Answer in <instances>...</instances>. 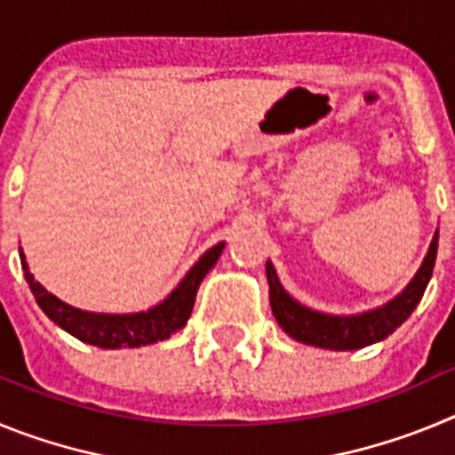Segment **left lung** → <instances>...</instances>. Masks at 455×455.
I'll use <instances>...</instances> for the list:
<instances>
[{"mask_svg":"<svg viewBox=\"0 0 455 455\" xmlns=\"http://www.w3.org/2000/svg\"><path fill=\"white\" fill-rule=\"evenodd\" d=\"M437 257V232L431 241L428 255L424 257V264L412 277V283L405 287L403 293L389 300L383 307L364 312L357 316H332L321 315L315 309L303 307L300 303L289 296L283 289L280 280L275 275V268L271 262H267V277H268V296H271V309L275 321L280 323L289 337L296 341H303L309 347L332 348V351H355L364 348L369 344L385 339L392 335L405 319H408L415 307L419 305L424 296L428 280L433 275Z\"/></svg>","mask_w":455,"mask_h":455,"instance_id":"obj_1","label":"left lung"}]
</instances>
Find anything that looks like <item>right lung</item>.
<instances>
[{"instance_id": "add662e5", "label": "right lung", "mask_w": 455, "mask_h": 455, "mask_svg": "<svg viewBox=\"0 0 455 455\" xmlns=\"http://www.w3.org/2000/svg\"><path fill=\"white\" fill-rule=\"evenodd\" d=\"M223 246L225 243L209 248L196 262V267L187 273L180 287L164 303L148 309V312H139V315H92V312H82L77 307H70L68 303L56 299L54 293H50L45 287H40L36 283L34 275L27 268L22 252H20V259H22L24 280L29 283L36 303L40 305V309L56 325H61L63 331L70 332L72 337H77V339L86 341V344H92V347L134 348L166 339L172 332H178L180 328L187 325L200 283L209 273V268L216 264V259L223 252Z\"/></svg>"}]
</instances>
